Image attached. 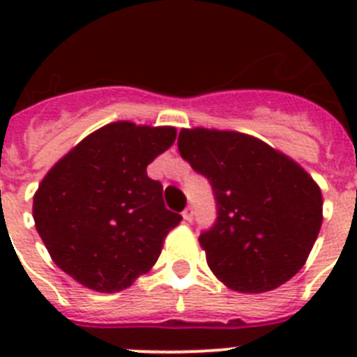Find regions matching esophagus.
Returning <instances> with one entry per match:
<instances>
[{"mask_svg": "<svg viewBox=\"0 0 357 357\" xmlns=\"http://www.w3.org/2000/svg\"><path fill=\"white\" fill-rule=\"evenodd\" d=\"M181 215H183L185 222H192V215H195V209H192V206H187L183 209V213H181Z\"/></svg>", "mask_w": 357, "mask_h": 357, "instance_id": "1", "label": "esophagus"}]
</instances>
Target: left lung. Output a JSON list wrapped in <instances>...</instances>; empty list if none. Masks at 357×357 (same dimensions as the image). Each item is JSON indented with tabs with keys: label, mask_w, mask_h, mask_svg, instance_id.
<instances>
[{
	"label": "left lung",
	"mask_w": 357,
	"mask_h": 357,
	"mask_svg": "<svg viewBox=\"0 0 357 357\" xmlns=\"http://www.w3.org/2000/svg\"><path fill=\"white\" fill-rule=\"evenodd\" d=\"M178 150L209 179L217 200V220L200 235L213 274L238 293H266L289 282L321 231V187L252 135L181 129Z\"/></svg>",
	"instance_id": "obj_1"
}]
</instances>
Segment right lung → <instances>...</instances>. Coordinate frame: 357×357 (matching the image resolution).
<instances>
[{"instance_id":"1","label":"right lung","mask_w":357,"mask_h":357,"mask_svg":"<svg viewBox=\"0 0 357 357\" xmlns=\"http://www.w3.org/2000/svg\"><path fill=\"white\" fill-rule=\"evenodd\" d=\"M176 128L113 122L81 140L44 176L33 218L53 263L98 293H119L155 265L181 215L146 167Z\"/></svg>"}]
</instances>
